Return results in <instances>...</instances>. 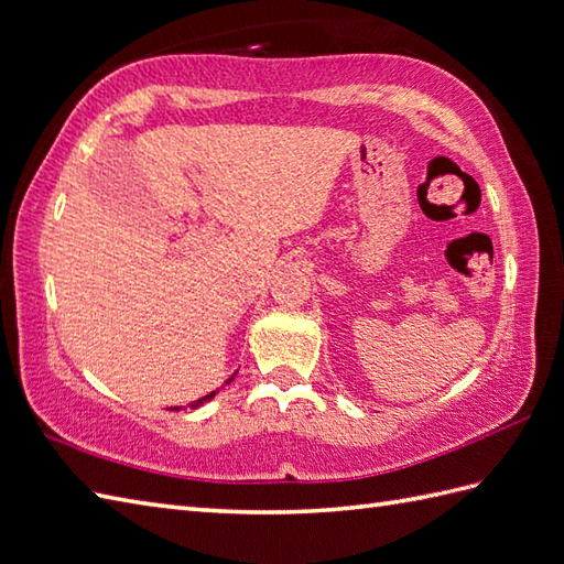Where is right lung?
<instances>
[{
  "mask_svg": "<svg viewBox=\"0 0 564 564\" xmlns=\"http://www.w3.org/2000/svg\"><path fill=\"white\" fill-rule=\"evenodd\" d=\"M235 375H238V372H235ZM235 375H232V377H235ZM232 377L228 379V382H226V384H230V382H232ZM214 397H216V391H212V394H206V397H202V399H196V401H192V403H189V409H199V405H204L206 401H212ZM175 411H180V409H177V405H175Z\"/></svg>",
  "mask_w": 564,
  "mask_h": 564,
  "instance_id": "add662e5",
  "label": "right lung"
}]
</instances>
